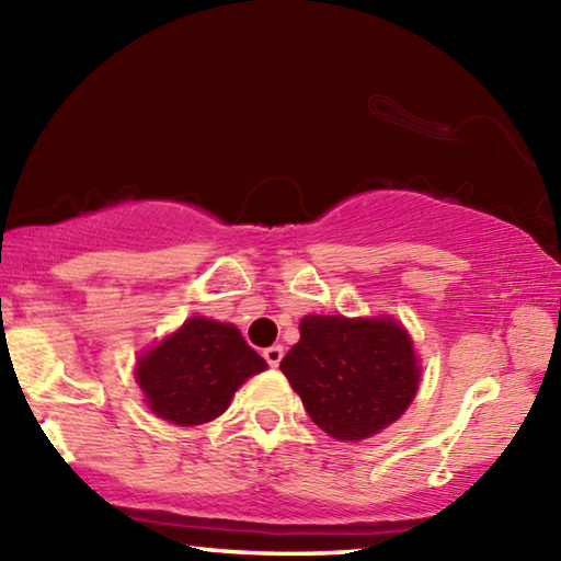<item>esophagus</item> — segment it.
Returning a JSON list of instances; mask_svg holds the SVG:
<instances>
[{
  "label": "esophagus",
  "mask_w": 561,
  "mask_h": 561,
  "mask_svg": "<svg viewBox=\"0 0 561 561\" xmlns=\"http://www.w3.org/2000/svg\"><path fill=\"white\" fill-rule=\"evenodd\" d=\"M282 358H284V346L282 344H274L270 348H264V360H267L272 368H277L282 364Z\"/></svg>",
  "instance_id": "esophagus-1"
}]
</instances>
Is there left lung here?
Segmentation results:
<instances>
[{
  "label": "left lung",
  "instance_id": "left-lung-1",
  "mask_svg": "<svg viewBox=\"0 0 561 561\" xmlns=\"http://www.w3.org/2000/svg\"><path fill=\"white\" fill-rule=\"evenodd\" d=\"M299 334L279 368L311 421L331 438H371L411 405L421 366L396 319L309 314Z\"/></svg>",
  "mask_w": 561,
  "mask_h": 561
}]
</instances>
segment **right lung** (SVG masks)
<instances>
[{
	"mask_svg": "<svg viewBox=\"0 0 561 561\" xmlns=\"http://www.w3.org/2000/svg\"><path fill=\"white\" fill-rule=\"evenodd\" d=\"M264 368L237 327L193 317L138 358L136 381L150 411L190 428L222 415L237 388Z\"/></svg>",
	"mask_w": 561,
	"mask_h": 561,
	"instance_id": "obj_1",
	"label": "right lung"
}]
</instances>
